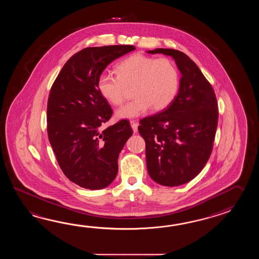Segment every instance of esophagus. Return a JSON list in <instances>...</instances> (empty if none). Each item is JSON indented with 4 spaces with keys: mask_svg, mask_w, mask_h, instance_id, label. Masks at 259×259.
Returning a JSON list of instances; mask_svg holds the SVG:
<instances>
[{
    "mask_svg": "<svg viewBox=\"0 0 259 259\" xmlns=\"http://www.w3.org/2000/svg\"><path fill=\"white\" fill-rule=\"evenodd\" d=\"M131 126H132V130H133V132L134 133H136L138 132V126H139V123L136 121H134V120H131Z\"/></svg>",
    "mask_w": 259,
    "mask_h": 259,
    "instance_id": "obj_1",
    "label": "esophagus"
}]
</instances>
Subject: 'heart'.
I'll return each mask as SVG.
<instances>
[{"instance_id": "obj_1", "label": "heart", "mask_w": 259, "mask_h": 259, "mask_svg": "<svg viewBox=\"0 0 259 259\" xmlns=\"http://www.w3.org/2000/svg\"><path fill=\"white\" fill-rule=\"evenodd\" d=\"M97 86L102 97L116 106L125 102L132 89L135 98L116 113L117 118H132L150 107L161 111L170 105L179 92L180 75L170 59L139 54L120 62L116 74L103 73Z\"/></svg>"}]
</instances>
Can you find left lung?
<instances>
[{
	"label": "left lung",
	"instance_id": "left-lung-1",
	"mask_svg": "<svg viewBox=\"0 0 259 259\" xmlns=\"http://www.w3.org/2000/svg\"><path fill=\"white\" fill-rule=\"evenodd\" d=\"M148 53L170 55L182 73L179 93L170 105L141 119L138 127L145 141L150 177L161 185L179 186L197 176L209 159L218 102L209 81L187 55L164 48Z\"/></svg>",
	"mask_w": 259,
	"mask_h": 259
}]
</instances>
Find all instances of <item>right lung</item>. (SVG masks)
<instances>
[{
  "instance_id": "obj_1",
  "label": "right lung",
  "mask_w": 259,
  "mask_h": 259,
  "mask_svg": "<svg viewBox=\"0 0 259 259\" xmlns=\"http://www.w3.org/2000/svg\"><path fill=\"white\" fill-rule=\"evenodd\" d=\"M132 45L88 47L72 55L55 78L47 104V132L57 163L80 187L100 190L116 178L117 159L132 128L127 119L102 130L113 110L98 91V78Z\"/></svg>"
}]
</instances>
